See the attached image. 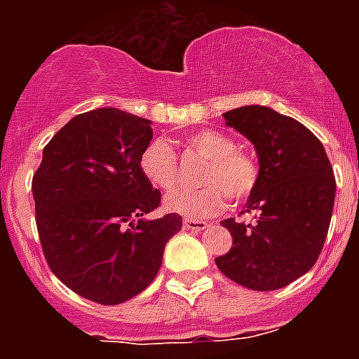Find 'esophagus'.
I'll list each match as a JSON object with an SVG mask.
<instances>
[{"instance_id":"1","label":"esophagus","mask_w":359,"mask_h":359,"mask_svg":"<svg viewBox=\"0 0 359 359\" xmlns=\"http://www.w3.org/2000/svg\"><path fill=\"white\" fill-rule=\"evenodd\" d=\"M183 228L194 231H203L207 230L208 223L207 221H199V219H185V221H183Z\"/></svg>"}]
</instances>
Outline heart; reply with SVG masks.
Segmentation results:
<instances>
[{
	"mask_svg": "<svg viewBox=\"0 0 359 359\" xmlns=\"http://www.w3.org/2000/svg\"><path fill=\"white\" fill-rule=\"evenodd\" d=\"M189 145L203 152L208 163L201 170L205 185L196 189H177L163 201V207L174 214L190 219L214 215L231 201L246 199L259 183V165L250 154L243 152L233 136L217 129H201L189 138ZM140 170L152 187L172 189L177 183V158L170 145L154 140L144 149Z\"/></svg>",
	"mask_w": 359,
	"mask_h": 359,
	"instance_id": "1",
	"label": "heart"
}]
</instances>
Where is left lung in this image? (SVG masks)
<instances>
[{
    "instance_id": "1",
    "label": "left lung",
    "mask_w": 359,
    "mask_h": 359,
    "mask_svg": "<svg viewBox=\"0 0 359 359\" xmlns=\"http://www.w3.org/2000/svg\"><path fill=\"white\" fill-rule=\"evenodd\" d=\"M223 116L255 147L259 183L244 205L257 221H221L233 243L215 264L248 290H280L318 261L334 207L331 161L306 126L271 107L243 106Z\"/></svg>"
}]
</instances>
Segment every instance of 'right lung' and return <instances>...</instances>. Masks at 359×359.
I'll use <instances>...</instances> for the list:
<instances>
[{
  "label": "right lung",
  "instance_id": "obj_1",
  "mask_svg": "<svg viewBox=\"0 0 359 359\" xmlns=\"http://www.w3.org/2000/svg\"><path fill=\"white\" fill-rule=\"evenodd\" d=\"M151 120L98 107L73 116L43 149L32 180L44 259L81 297L116 306L154 280L182 215L144 219L161 194L140 170Z\"/></svg>",
  "mask_w": 359,
  "mask_h": 359
}]
</instances>
